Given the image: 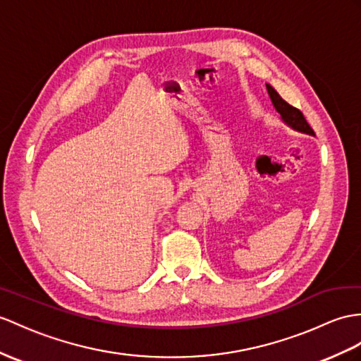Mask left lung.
I'll list each match as a JSON object with an SVG mask.
<instances>
[{"mask_svg":"<svg viewBox=\"0 0 361 361\" xmlns=\"http://www.w3.org/2000/svg\"><path fill=\"white\" fill-rule=\"evenodd\" d=\"M267 90H268V94H269L272 105H274V109L277 110V113H280V118H282V121L285 122L288 127H291L295 131H300V133L315 136L312 128L306 122L303 113L300 110L293 107V105H289L285 99H282V96H280L274 89H272L269 84H267Z\"/></svg>","mask_w":361,"mask_h":361,"instance_id":"1","label":"left lung"}]
</instances>
